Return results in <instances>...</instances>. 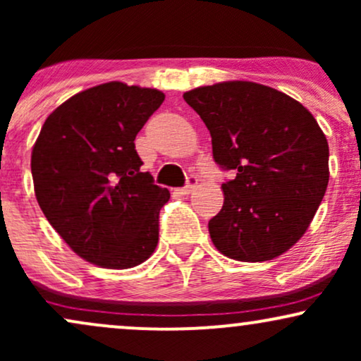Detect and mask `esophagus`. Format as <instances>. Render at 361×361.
<instances>
[{
	"label": "esophagus",
	"instance_id": "esophagus-1",
	"mask_svg": "<svg viewBox=\"0 0 361 361\" xmlns=\"http://www.w3.org/2000/svg\"><path fill=\"white\" fill-rule=\"evenodd\" d=\"M197 185H198V176L197 175H190L188 181H186V185L180 190V193L181 195H190L195 188H197Z\"/></svg>",
	"mask_w": 361,
	"mask_h": 361
}]
</instances>
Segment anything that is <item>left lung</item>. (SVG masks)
<instances>
[{
    "mask_svg": "<svg viewBox=\"0 0 361 361\" xmlns=\"http://www.w3.org/2000/svg\"><path fill=\"white\" fill-rule=\"evenodd\" d=\"M212 137V154L234 180L209 221L214 246L235 261L288 251L312 222L327 181L329 146L312 114L288 94L251 81H224L183 94Z\"/></svg>",
    "mask_w": 361,
    "mask_h": 361,
    "instance_id": "1",
    "label": "left lung"
}]
</instances>
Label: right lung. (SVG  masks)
<instances>
[{
	"mask_svg": "<svg viewBox=\"0 0 361 361\" xmlns=\"http://www.w3.org/2000/svg\"><path fill=\"white\" fill-rule=\"evenodd\" d=\"M163 102L154 88L93 86L49 115L32 149L40 209L66 244L97 267L126 270L156 250L169 192L140 171L134 140Z\"/></svg>",
	"mask_w": 361,
	"mask_h": 361,
	"instance_id": "obj_1",
	"label": "right lung"
}]
</instances>
